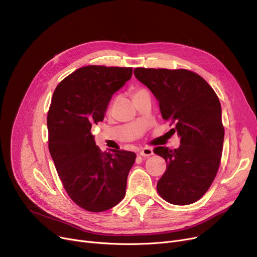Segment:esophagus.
<instances>
[{
  "instance_id": "1",
  "label": "esophagus",
  "mask_w": 257,
  "mask_h": 257,
  "mask_svg": "<svg viewBox=\"0 0 257 257\" xmlns=\"http://www.w3.org/2000/svg\"><path fill=\"white\" fill-rule=\"evenodd\" d=\"M140 155L143 157H149L153 155V150L151 148H143V149L140 151Z\"/></svg>"
}]
</instances>
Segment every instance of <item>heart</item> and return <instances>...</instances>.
Instances as JSON below:
<instances>
[{
  "label": "heart",
  "instance_id": "obj_1",
  "mask_svg": "<svg viewBox=\"0 0 257 257\" xmlns=\"http://www.w3.org/2000/svg\"><path fill=\"white\" fill-rule=\"evenodd\" d=\"M143 90H145V89H144V88H139V89H137L136 93H138V92H140V91H143Z\"/></svg>",
  "mask_w": 257,
  "mask_h": 257
}]
</instances>
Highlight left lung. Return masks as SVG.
<instances>
[{"label": "left lung", "mask_w": 257, "mask_h": 257, "mask_svg": "<svg viewBox=\"0 0 257 257\" xmlns=\"http://www.w3.org/2000/svg\"><path fill=\"white\" fill-rule=\"evenodd\" d=\"M134 76L152 91L163 118L181 139L177 149H154L167 161L157 192L169 203L192 204L208 191L220 167L224 127L219 98L203 78L188 70L137 67Z\"/></svg>", "instance_id": "obj_1"}]
</instances>
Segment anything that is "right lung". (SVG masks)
I'll list each match as a JSON object with an SVG mask.
<instances>
[{
  "mask_svg": "<svg viewBox=\"0 0 257 257\" xmlns=\"http://www.w3.org/2000/svg\"><path fill=\"white\" fill-rule=\"evenodd\" d=\"M132 76L131 67L88 65L65 77L53 93L48 112L49 150L67 195L88 211L118 204L136 153L102 152L91 127L103 120L112 97Z\"/></svg>",
  "mask_w": 257,
  "mask_h": 257,
  "instance_id": "right-lung-1",
  "label": "right lung"
}]
</instances>
